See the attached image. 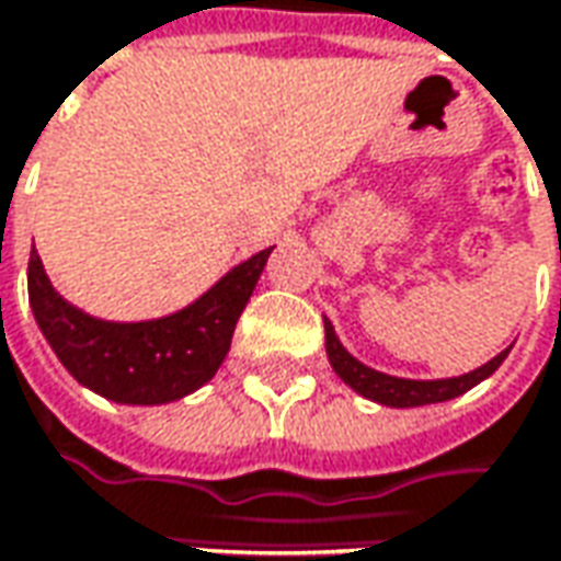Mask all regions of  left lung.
Segmentation results:
<instances>
[{"instance_id": "left-lung-1", "label": "left lung", "mask_w": 561, "mask_h": 561, "mask_svg": "<svg viewBox=\"0 0 561 561\" xmlns=\"http://www.w3.org/2000/svg\"><path fill=\"white\" fill-rule=\"evenodd\" d=\"M324 345H327V360L333 367V374L348 386L355 389L360 398L367 401H377L382 408H426V404H438V401H450V398H460L469 389H476L479 382L491 377L497 370L500 364L506 360L510 348H503L500 355L469 370V374H460V377H445V379H408V377H392V374H382V370H374L367 367L364 360H358L336 336L333 324L324 318Z\"/></svg>"}]
</instances>
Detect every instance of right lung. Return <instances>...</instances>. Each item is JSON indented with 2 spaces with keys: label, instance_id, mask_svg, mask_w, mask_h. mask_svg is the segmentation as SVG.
<instances>
[{
  "label": "right lung",
  "instance_id": "add662e5",
  "mask_svg": "<svg viewBox=\"0 0 561 561\" xmlns=\"http://www.w3.org/2000/svg\"><path fill=\"white\" fill-rule=\"evenodd\" d=\"M272 250L250 255L194 302L150 321H104L67 302L51 287L39 253L30 250V308L79 386L116 404H169L216 377Z\"/></svg>",
  "mask_w": 561,
  "mask_h": 561
}]
</instances>
